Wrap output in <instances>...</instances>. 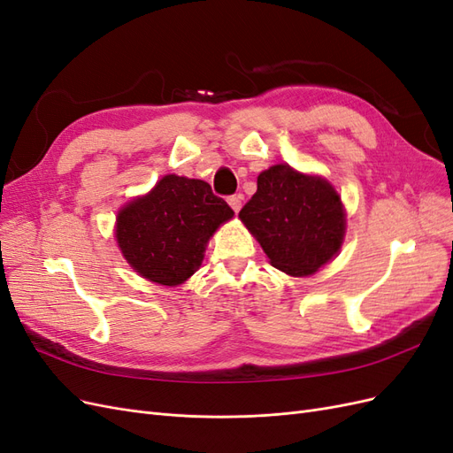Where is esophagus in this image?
I'll use <instances>...</instances> for the list:
<instances>
[{
    "mask_svg": "<svg viewBox=\"0 0 453 453\" xmlns=\"http://www.w3.org/2000/svg\"><path fill=\"white\" fill-rule=\"evenodd\" d=\"M226 202L230 203V208L238 213L242 208V195H232L226 198Z\"/></svg>",
    "mask_w": 453,
    "mask_h": 453,
    "instance_id": "1",
    "label": "esophagus"
}]
</instances>
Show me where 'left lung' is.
Segmentation results:
<instances>
[{"label": "left lung", "mask_w": 453, "mask_h": 453, "mask_svg": "<svg viewBox=\"0 0 453 453\" xmlns=\"http://www.w3.org/2000/svg\"><path fill=\"white\" fill-rule=\"evenodd\" d=\"M240 219L263 245L270 265L291 276H308L328 263L346 230L344 208L331 183L287 164L258 175L257 193Z\"/></svg>", "instance_id": "left-lung-1"}]
</instances>
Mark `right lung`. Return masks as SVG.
Listing matches in <instances>:
<instances>
[{
	"instance_id": "add662e5",
	"label": "right lung",
	"mask_w": 453,
	"mask_h": 453,
	"mask_svg": "<svg viewBox=\"0 0 453 453\" xmlns=\"http://www.w3.org/2000/svg\"><path fill=\"white\" fill-rule=\"evenodd\" d=\"M232 215L230 205L205 181L166 175L147 196L120 210L117 242L143 278L180 285L196 272L205 243Z\"/></svg>"
}]
</instances>
